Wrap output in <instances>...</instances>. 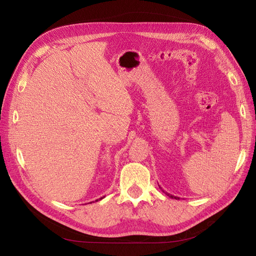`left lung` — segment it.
Returning a JSON list of instances; mask_svg holds the SVG:
<instances>
[{
	"label": "left lung",
	"mask_w": 256,
	"mask_h": 256,
	"mask_svg": "<svg viewBox=\"0 0 256 256\" xmlns=\"http://www.w3.org/2000/svg\"><path fill=\"white\" fill-rule=\"evenodd\" d=\"M159 188L160 189H162L161 187H160V186H159ZM162 191H164V190H162ZM166 196H168L170 198H175V200H180V198H178V196H172V194H170V193H168V192H166Z\"/></svg>",
	"instance_id": "8db88e82"
}]
</instances>
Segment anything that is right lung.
<instances>
[{"mask_svg": "<svg viewBox=\"0 0 256 256\" xmlns=\"http://www.w3.org/2000/svg\"><path fill=\"white\" fill-rule=\"evenodd\" d=\"M99 198V200H102V198ZM96 202H98V200H96Z\"/></svg>", "mask_w": 256, "mask_h": 256, "instance_id": "1", "label": "right lung"}]
</instances>
